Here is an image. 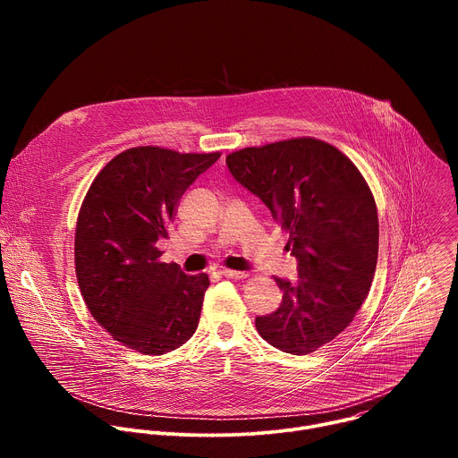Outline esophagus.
Segmentation results:
<instances>
[{
	"mask_svg": "<svg viewBox=\"0 0 458 458\" xmlns=\"http://www.w3.org/2000/svg\"><path fill=\"white\" fill-rule=\"evenodd\" d=\"M219 274L223 277H228V279H244L248 276L246 272H235V270H221Z\"/></svg>",
	"mask_w": 458,
	"mask_h": 458,
	"instance_id": "esophagus-1",
	"label": "esophagus"
}]
</instances>
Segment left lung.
Masks as SVG:
<instances>
[{
    "label": "left lung",
    "instance_id": "left-lung-1",
    "mask_svg": "<svg viewBox=\"0 0 458 458\" xmlns=\"http://www.w3.org/2000/svg\"><path fill=\"white\" fill-rule=\"evenodd\" d=\"M233 179L290 237L297 281L276 277L281 306L255 318L281 352L306 355L334 341L362 306L377 268L378 217L359 168L335 147L297 138L226 156Z\"/></svg>",
    "mask_w": 458,
    "mask_h": 458
}]
</instances>
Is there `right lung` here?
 <instances>
[{
	"instance_id": "add662e5",
	"label": "right lung",
	"mask_w": 458,
	"mask_h": 458,
	"mask_svg": "<svg viewBox=\"0 0 458 458\" xmlns=\"http://www.w3.org/2000/svg\"><path fill=\"white\" fill-rule=\"evenodd\" d=\"M159 147L128 148L90 184L76 228V276L92 317L123 346L163 355L198 330L208 276L161 263L186 188L217 159Z\"/></svg>"
}]
</instances>
